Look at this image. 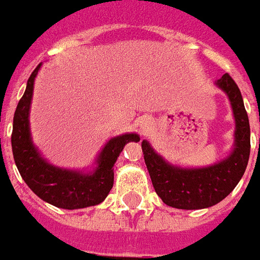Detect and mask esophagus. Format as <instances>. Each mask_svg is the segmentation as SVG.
Listing matches in <instances>:
<instances>
[{"mask_svg": "<svg viewBox=\"0 0 260 260\" xmlns=\"http://www.w3.org/2000/svg\"><path fill=\"white\" fill-rule=\"evenodd\" d=\"M138 125H139V129L142 131V134H146V132L150 129V125H152V122H150V119H149V118L145 117L139 119Z\"/></svg>", "mask_w": 260, "mask_h": 260, "instance_id": "obj_1", "label": "esophagus"}]
</instances>
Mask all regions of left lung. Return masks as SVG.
<instances>
[{
	"label": "left lung",
	"mask_w": 260,
	"mask_h": 260,
	"mask_svg": "<svg viewBox=\"0 0 260 260\" xmlns=\"http://www.w3.org/2000/svg\"><path fill=\"white\" fill-rule=\"evenodd\" d=\"M226 94L235 119L234 145L224 159L203 168H183L168 161L143 139L142 152L156 194L179 210H201L218 204L244 176L250 153V128L244 100L235 81L224 74L214 83Z\"/></svg>",
	"instance_id": "1"
}]
</instances>
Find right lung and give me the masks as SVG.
I'll return each mask as SVG.
<instances>
[{
	"label": "right lung",
	"instance_id": "right-lung-1",
	"mask_svg": "<svg viewBox=\"0 0 260 260\" xmlns=\"http://www.w3.org/2000/svg\"><path fill=\"white\" fill-rule=\"evenodd\" d=\"M42 63L34 70L26 83V90L19 100L12 125L14 160L25 183L34 193L49 204L64 210H79L103 203L114 186V165L128 142H139L135 132L111 138L95 157L90 170H76L54 166L36 148L30 135L29 112L34 86Z\"/></svg>",
	"mask_w": 260,
	"mask_h": 260
}]
</instances>
